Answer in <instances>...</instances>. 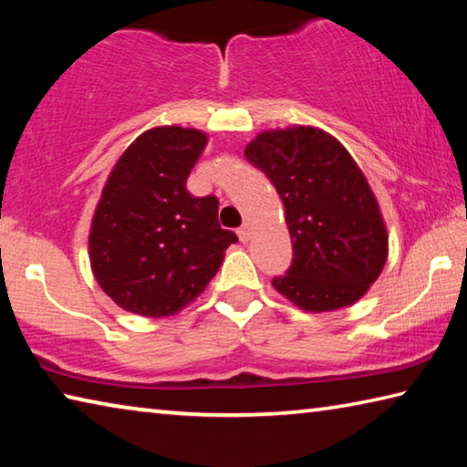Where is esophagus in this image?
<instances>
[{"mask_svg": "<svg viewBox=\"0 0 467 467\" xmlns=\"http://www.w3.org/2000/svg\"><path fill=\"white\" fill-rule=\"evenodd\" d=\"M236 234H239V239H241V243H247L249 239H251V226H249V223H244L239 231H236Z\"/></svg>", "mask_w": 467, "mask_h": 467, "instance_id": "1", "label": "esophagus"}]
</instances>
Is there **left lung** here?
<instances>
[{"instance_id":"8db88e82","label":"left lung","mask_w":467,"mask_h":467,"mask_svg":"<svg viewBox=\"0 0 467 467\" xmlns=\"http://www.w3.org/2000/svg\"><path fill=\"white\" fill-rule=\"evenodd\" d=\"M286 210L292 264L272 284L305 311L354 305L387 262V228L365 175L339 141L317 128L262 131L244 148Z\"/></svg>"}]
</instances>
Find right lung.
<instances>
[{
    "label": "right lung",
    "mask_w": 467,
    "mask_h": 467,
    "mask_svg": "<svg viewBox=\"0 0 467 467\" xmlns=\"http://www.w3.org/2000/svg\"><path fill=\"white\" fill-rule=\"evenodd\" d=\"M208 136L164 125L141 133L110 171L94 212L92 274L121 309L169 317L202 295L236 234L220 228L214 195L187 177Z\"/></svg>",
    "instance_id": "obj_1"
}]
</instances>
